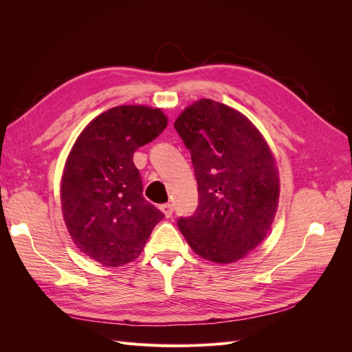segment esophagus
Returning <instances> with one entry per match:
<instances>
[{
	"mask_svg": "<svg viewBox=\"0 0 352 352\" xmlns=\"http://www.w3.org/2000/svg\"><path fill=\"white\" fill-rule=\"evenodd\" d=\"M160 210L163 211V214L168 219V217H172V214H173V206L172 204H163V206H160Z\"/></svg>",
	"mask_w": 352,
	"mask_h": 352,
	"instance_id": "esophagus-1",
	"label": "esophagus"
}]
</instances>
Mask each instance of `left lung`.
<instances>
[{
	"instance_id": "left-lung-1",
	"label": "left lung",
	"mask_w": 352,
	"mask_h": 352,
	"mask_svg": "<svg viewBox=\"0 0 352 352\" xmlns=\"http://www.w3.org/2000/svg\"><path fill=\"white\" fill-rule=\"evenodd\" d=\"M175 129L195 170L198 208L177 226L199 257L235 263L267 236L279 206L274 155L255 124L241 111L202 98L179 114Z\"/></svg>"
}]
</instances>
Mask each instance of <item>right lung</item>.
Returning a JSON list of instances; mask_svg holds the SVG:
<instances>
[{
  "label": "right lung",
  "instance_id": "obj_1",
  "mask_svg": "<svg viewBox=\"0 0 352 352\" xmlns=\"http://www.w3.org/2000/svg\"><path fill=\"white\" fill-rule=\"evenodd\" d=\"M162 109L117 105L74 141L61 176V211L73 243L105 267L138 258L164 214L142 195L138 148L167 127Z\"/></svg>",
  "mask_w": 352,
  "mask_h": 352
}]
</instances>
